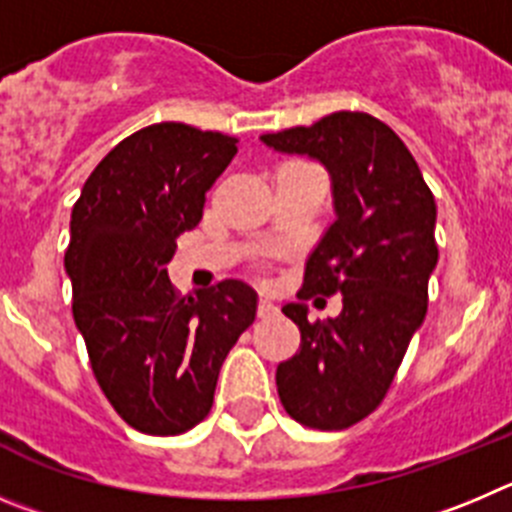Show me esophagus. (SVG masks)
Instances as JSON below:
<instances>
[{"mask_svg":"<svg viewBox=\"0 0 512 512\" xmlns=\"http://www.w3.org/2000/svg\"><path fill=\"white\" fill-rule=\"evenodd\" d=\"M275 313H278V308H275L270 301L257 303V319H270V316H275Z\"/></svg>","mask_w":512,"mask_h":512,"instance_id":"1","label":"esophagus"}]
</instances>
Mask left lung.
<instances>
[{
	"label": "left lung",
	"mask_w": 512,
	"mask_h": 512,
	"mask_svg": "<svg viewBox=\"0 0 512 512\" xmlns=\"http://www.w3.org/2000/svg\"><path fill=\"white\" fill-rule=\"evenodd\" d=\"M280 153H306L331 173L336 222L306 262L298 303L283 313L301 347L275 372L285 413L342 431L388 395L428 308L439 260L436 201L411 150L367 112H334L311 127L262 135ZM343 296V313L308 322L303 300Z\"/></svg>",
	"instance_id": "8db88e82"
}]
</instances>
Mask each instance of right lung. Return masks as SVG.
Segmentation results:
<instances>
[{
	"label": "right lung",
	"mask_w": 512,
	"mask_h": 512,
	"mask_svg": "<svg viewBox=\"0 0 512 512\" xmlns=\"http://www.w3.org/2000/svg\"><path fill=\"white\" fill-rule=\"evenodd\" d=\"M234 153L237 137L150 124L109 150L73 204V321L99 388L142 434L176 436L204 421L222 362L255 321L245 283L181 296L165 270Z\"/></svg>",
	"instance_id": "1"
}]
</instances>
